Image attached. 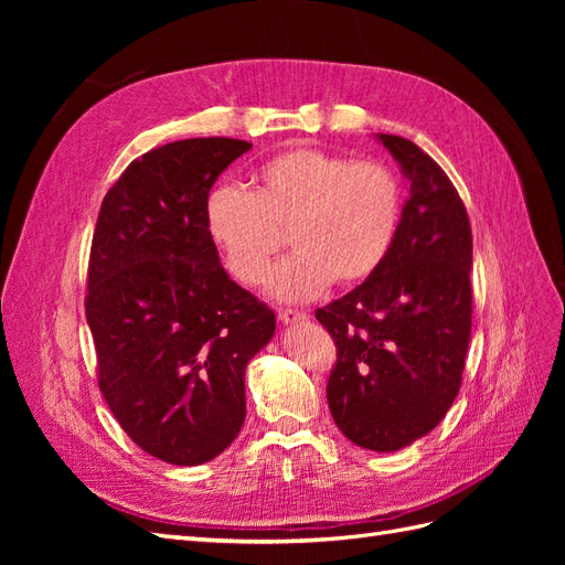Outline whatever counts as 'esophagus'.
Segmentation results:
<instances>
[{"mask_svg":"<svg viewBox=\"0 0 565 565\" xmlns=\"http://www.w3.org/2000/svg\"><path fill=\"white\" fill-rule=\"evenodd\" d=\"M278 320H280V322H285V324H299V322H306V320H309V313H306V311L282 309V311H278Z\"/></svg>","mask_w":565,"mask_h":565,"instance_id":"esophagus-1","label":"esophagus"}]
</instances>
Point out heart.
Returning <instances> with one entry per match:
<instances>
[{"label": "heart", "mask_w": 565, "mask_h": 565, "mask_svg": "<svg viewBox=\"0 0 565 565\" xmlns=\"http://www.w3.org/2000/svg\"><path fill=\"white\" fill-rule=\"evenodd\" d=\"M401 218L396 177L377 162H353L316 148L270 158L254 193L224 183L204 202V228L231 276L262 282L289 231L297 252L273 268L266 289L278 301H309L334 278H370L388 256Z\"/></svg>", "instance_id": "obj_1"}]
</instances>
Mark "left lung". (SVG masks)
Masks as SVG:
<instances>
[{
  "label": "left lung",
  "mask_w": 565,
  "mask_h": 565,
  "mask_svg": "<svg viewBox=\"0 0 565 565\" xmlns=\"http://www.w3.org/2000/svg\"><path fill=\"white\" fill-rule=\"evenodd\" d=\"M409 183L396 241L353 292L316 311L337 344L334 424L355 446L396 452L446 417L471 337V226L448 174L403 136H374Z\"/></svg>",
  "instance_id": "8db88e82"
}]
</instances>
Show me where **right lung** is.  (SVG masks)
Returning a JSON list of instances; mask_svg holds the SVG:
<instances>
[{"label": "right lung", "instance_id": "add662e5", "mask_svg": "<svg viewBox=\"0 0 565 565\" xmlns=\"http://www.w3.org/2000/svg\"><path fill=\"white\" fill-rule=\"evenodd\" d=\"M252 148L185 139L134 160L100 204L87 322L98 386L148 455L198 467L224 452L245 422V370L276 334V313L218 262L204 202Z\"/></svg>", "mask_w": 565, "mask_h": 565}]
</instances>
